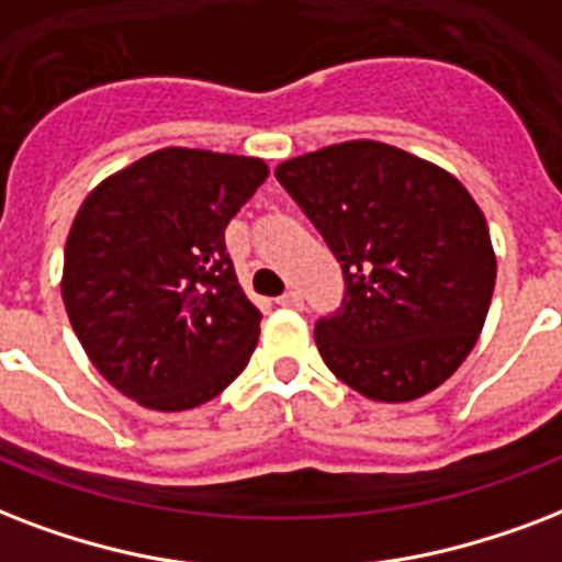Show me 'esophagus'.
Segmentation results:
<instances>
[{
  "label": "esophagus",
  "instance_id": "obj_1",
  "mask_svg": "<svg viewBox=\"0 0 562 562\" xmlns=\"http://www.w3.org/2000/svg\"><path fill=\"white\" fill-rule=\"evenodd\" d=\"M276 302L281 304V307H293V311H302L304 307L302 293H295V290H286V293L281 295V299H276Z\"/></svg>",
  "mask_w": 562,
  "mask_h": 562
}]
</instances>
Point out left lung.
I'll return each instance as SVG.
<instances>
[{"label":"left lung","mask_w":562,"mask_h":562,"mask_svg":"<svg viewBox=\"0 0 562 562\" xmlns=\"http://www.w3.org/2000/svg\"><path fill=\"white\" fill-rule=\"evenodd\" d=\"M340 260V311L316 349L372 402H413L467 360L493 302L495 251L458 178L375 140L325 146L276 169Z\"/></svg>","instance_id":"left-lung-1"}]
</instances>
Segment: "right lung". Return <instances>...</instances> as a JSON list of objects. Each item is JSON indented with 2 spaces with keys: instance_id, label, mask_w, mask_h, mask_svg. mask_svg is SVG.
Instances as JSON below:
<instances>
[{
  "instance_id": "1",
  "label": "right lung",
  "mask_w": 562,
  "mask_h": 562,
  "mask_svg": "<svg viewBox=\"0 0 562 562\" xmlns=\"http://www.w3.org/2000/svg\"><path fill=\"white\" fill-rule=\"evenodd\" d=\"M269 176L260 158L151 151L104 178L64 249V307L108 384L149 411L220 395L258 346L225 228Z\"/></svg>"
}]
</instances>
